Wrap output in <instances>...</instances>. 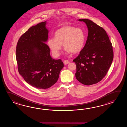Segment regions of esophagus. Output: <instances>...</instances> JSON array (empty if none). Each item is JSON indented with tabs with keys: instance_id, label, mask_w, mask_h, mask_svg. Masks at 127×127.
Here are the masks:
<instances>
[{
	"instance_id": "obj_1",
	"label": "esophagus",
	"mask_w": 127,
	"mask_h": 127,
	"mask_svg": "<svg viewBox=\"0 0 127 127\" xmlns=\"http://www.w3.org/2000/svg\"><path fill=\"white\" fill-rule=\"evenodd\" d=\"M69 63V61H68L67 60H64V63L65 65L67 64H68Z\"/></svg>"
}]
</instances>
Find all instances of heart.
<instances>
[{
    "label": "heart",
    "mask_w": 127,
    "mask_h": 127,
    "mask_svg": "<svg viewBox=\"0 0 127 127\" xmlns=\"http://www.w3.org/2000/svg\"><path fill=\"white\" fill-rule=\"evenodd\" d=\"M55 38H50L48 45L53 55L58 57L60 54L62 44L67 53L75 54L83 49L85 40L84 31L80 28L66 26L58 30L54 34Z\"/></svg>",
    "instance_id": "obj_1"
}]
</instances>
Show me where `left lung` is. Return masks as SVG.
<instances>
[{
	"instance_id": "8db88e82",
	"label": "left lung",
	"mask_w": 127,
	"mask_h": 127,
	"mask_svg": "<svg viewBox=\"0 0 127 127\" xmlns=\"http://www.w3.org/2000/svg\"><path fill=\"white\" fill-rule=\"evenodd\" d=\"M78 20L86 24L88 36L85 46L73 60L76 78L84 85H90L100 82L108 73L113 59V46L102 27L89 19Z\"/></svg>"
}]
</instances>
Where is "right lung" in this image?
<instances>
[{
	"label": "right lung",
	"instance_id": "obj_1",
	"mask_svg": "<svg viewBox=\"0 0 127 127\" xmlns=\"http://www.w3.org/2000/svg\"><path fill=\"white\" fill-rule=\"evenodd\" d=\"M46 22L30 27L18 41L16 57L19 74L32 87L46 89L57 82L64 65L62 60H55L50 55L45 43L49 31Z\"/></svg>",
	"mask_w": 127,
	"mask_h": 127
}]
</instances>
